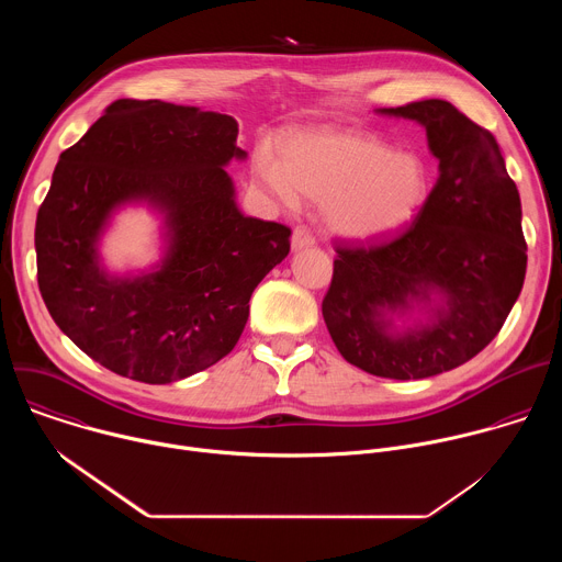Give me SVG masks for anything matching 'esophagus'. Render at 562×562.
Segmentation results:
<instances>
[{
	"label": "esophagus",
	"mask_w": 562,
	"mask_h": 562,
	"mask_svg": "<svg viewBox=\"0 0 562 562\" xmlns=\"http://www.w3.org/2000/svg\"><path fill=\"white\" fill-rule=\"evenodd\" d=\"M315 245V235L306 228V226H295L293 235H291V247L293 251H300L304 247H313Z\"/></svg>",
	"instance_id": "obj_1"
}]
</instances>
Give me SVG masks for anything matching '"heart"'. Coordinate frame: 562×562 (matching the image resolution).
Returning <instances> with one entry per match:
<instances>
[{
	"label": "heart",
	"instance_id": "1",
	"mask_svg": "<svg viewBox=\"0 0 562 562\" xmlns=\"http://www.w3.org/2000/svg\"><path fill=\"white\" fill-rule=\"evenodd\" d=\"M256 173L286 206L297 202V193L327 204L329 224L358 239L405 228L429 193V169L416 153H393L358 133L293 135L284 144L282 162L258 153Z\"/></svg>",
	"mask_w": 562,
	"mask_h": 562
}]
</instances>
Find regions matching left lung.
<instances>
[{
  "label": "left lung",
  "mask_w": 562,
  "mask_h": 562,
  "mask_svg": "<svg viewBox=\"0 0 562 562\" xmlns=\"http://www.w3.org/2000/svg\"><path fill=\"white\" fill-rule=\"evenodd\" d=\"M380 113L420 122L440 173L397 235L369 245L336 243L323 315L353 367L420 380L464 364L503 329L527 269L520 195L496 137L453 104L423 100ZM434 288L448 300L435 323L393 337L383 311L428 299Z\"/></svg>",
  "instance_id": "8db88e82"
}]
</instances>
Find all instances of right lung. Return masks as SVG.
Returning a JSON list of instances; mask_svg holds the SVG:
<instances>
[{
	"instance_id": "add662e5",
	"label": "right lung",
	"mask_w": 562,
	"mask_h": 562,
	"mask_svg": "<svg viewBox=\"0 0 562 562\" xmlns=\"http://www.w3.org/2000/svg\"><path fill=\"white\" fill-rule=\"evenodd\" d=\"M247 153L231 115L117 100L59 155L37 211V284L55 325L117 375L167 384L233 351L249 300L280 265L291 228L239 213L224 167ZM146 199L168 215L159 272L111 279L97 260L110 211Z\"/></svg>"
}]
</instances>
